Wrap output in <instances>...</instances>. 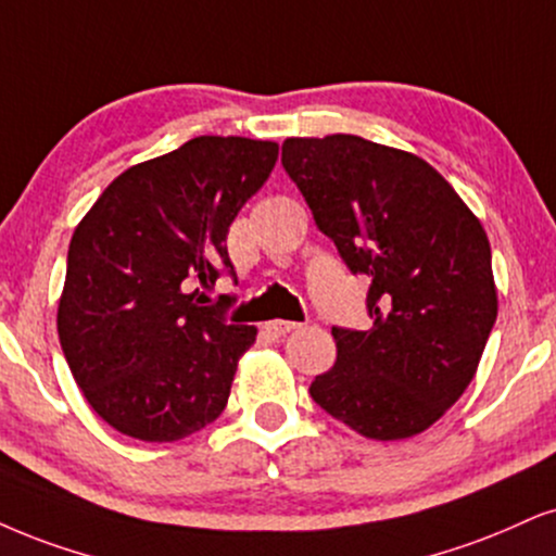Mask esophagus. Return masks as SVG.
Returning <instances> with one entry per match:
<instances>
[{"instance_id": "esophagus-1", "label": "esophagus", "mask_w": 556, "mask_h": 556, "mask_svg": "<svg viewBox=\"0 0 556 556\" xmlns=\"http://www.w3.org/2000/svg\"><path fill=\"white\" fill-rule=\"evenodd\" d=\"M299 325L296 321H286V319H273V321H265V332L270 334V338H286V334L296 332Z\"/></svg>"}]
</instances>
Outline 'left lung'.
<instances>
[{"label": "left lung", "mask_w": 556, "mask_h": 556, "mask_svg": "<svg viewBox=\"0 0 556 556\" xmlns=\"http://www.w3.org/2000/svg\"><path fill=\"white\" fill-rule=\"evenodd\" d=\"M283 167L353 273L371 330L332 327L314 402L374 441L420 435L475 379L497 319L488 231L413 152L351 134L286 139Z\"/></svg>", "instance_id": "obj_1"}]
</instances>
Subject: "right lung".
Segmentation results:
<instances>
[{"instance_id": "right-lung-1", "label": "right lung", "mask_w": 556, "mask_h": 556, "mask_svg": "<svg viewBox=\"0 0 556 556\" xmlns=\"http://www.w3.org/2000/svg\"><path fill=\"white\" fill-rule=\"evenodd\" d=\"M276 160V141L198 136L121 173L74 229L61 351L118 433L169 443L224 413L257 330L229 325L205 293L235 270L226 235Z\"/></svg>"}]
</instances>
